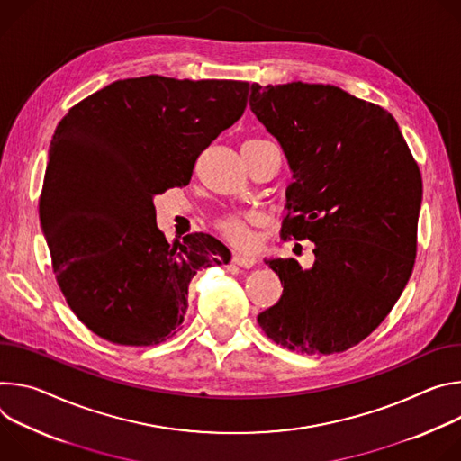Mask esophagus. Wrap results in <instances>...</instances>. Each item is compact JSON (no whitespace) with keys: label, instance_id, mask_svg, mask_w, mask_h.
I'll use <instances>...</instances> for the list:
<instances>
[{"label":"esophagus","instance_id":"1","mask_svg":"<svg viewBox=\"0 0 461 461\" xmlns=\"http://www.w3.org/2000/svg\"><path fill=\"white\" fill-rule=\"evenodd\" d=\"M232 264L238 266V267H243V269H250L254 264H257V258L250 257V254L238 252V254H234V257H232Z\"/></svg>","mask_w":461,"mask_h":461}]
</instances>
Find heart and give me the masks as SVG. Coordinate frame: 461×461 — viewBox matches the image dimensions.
Wrapping results in <instances>:
<instances>
[{
  "mask_svg": "<svg viewBox=\"0 0 461 461\" xmlns=\"http://www.w3.org/2000/svg\"><path fill=\"white\" fill-rule=\"evenodd\" d=\"M257 223V216L252 214H229L218 221V230L223 238H227L234 245H249L250 243V232L249 227Z\"/></svg>",
  "mask_w": 461,
  "mask_h": 461,
  "instance_id": "b5f03b06",
  "label": "heart"
}]
</instances>
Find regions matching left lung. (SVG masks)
<instances>
[{"mask_svg":"<svg viewBox=\"0 0 461 461\" xmlns=\"http://www.w3.org/2000/svg\"><path fill=\"white\" fill-rule=\"evenodd\" d=\"M250 110L280 142L293 183L282 238L315 243V264L267 260L282 298L258 315L276 344L340 353L392 312L418 250L423 183L395 119L330 84L250 86Z\"/></svg>","mask_w":461,"mask_h":461,"instance_id":"left-lung-1","label":"left lung"}]
</instances>
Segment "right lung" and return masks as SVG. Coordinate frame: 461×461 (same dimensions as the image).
Here are the masks:
<instances>
[{
    "label": "right lung",
    "instance_id": "obj_1",
    "mask_svg": "<svg viewBox=\"0 0 461 461\" xmlns=\"http://www.w3.org/2000/svg\"><path fill=\"white\" fill-rule=\"evenodd\" d=\"M249 82L117 80L75 104L55 130L40 223L62 294L95 335L161 344L183 322L188 284L229 264L209 234L168 243L153 197L186 186L201 151L245 112Z\"/></svg>",
    "mask_w": 461,
    "mask_h": 461
}]
</instances>
